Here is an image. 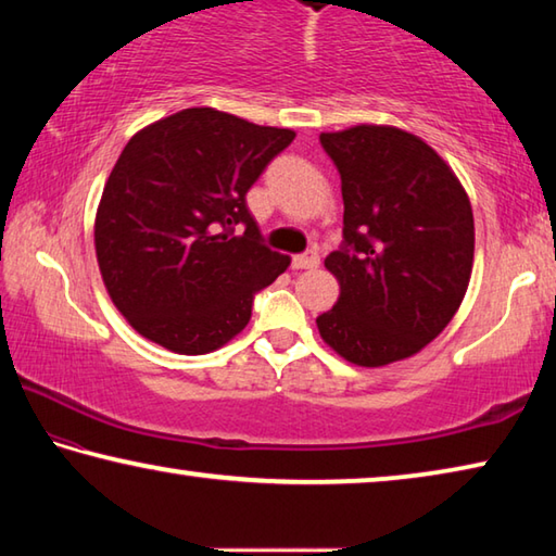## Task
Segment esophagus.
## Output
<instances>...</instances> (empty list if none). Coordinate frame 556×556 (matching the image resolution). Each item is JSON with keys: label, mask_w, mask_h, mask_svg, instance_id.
Wrapping results in <instances>:
<instances>
[{"label": "esophagus", "mask_w": 556, "mask_h": 556, "mask_svg": "<svg viewBox=\"0 0 556 556\" xmlns=\"http://www.w3.org/2000/svg\"><path fill=\"white\" fill-rule=\"evenodd\" d=\"M318 262H321L318 252L308 250V252H304V255H296L294 260H291V267H294V269H314V267H318Z\"/></svg>", "instance_id": "1"}]
</instances>
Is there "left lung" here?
I'll return each mask as SVG.
<instances>
[{
  "label": "left lung",
  "mask_w": 556,
  "mask_h": 556,
  "mask_svg": "<svg viewBox=\"0 0 556 556\" xmlns=\"http://www.w3.org/2000/svg\"><path fill=\"white\" fill-rule=\"evenodd\" d=\"M341 174V285L318 333L345 361L380 368L419 353L458 312L473 269V211L448 164L397 127L324 131Z\"/></svg>",
  "instance_id": "8db88e82"
}]
</instances>
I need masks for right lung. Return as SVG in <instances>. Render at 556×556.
Returning a JSON list of instances; mask_svg holds the SVG:
<instances>
[{"instance_id": "right-lung-1", "label": "right lung", "mask_w": 556, "mask_h": 556, "mask_svg": "<svg viewBox=\"0 0 556 556\" xmlns=\"http://www.w3.org/2000/svg\"><path fill=\"white\" fill-rule=\"evenodd\" d=\"M294 137L188 108L129 139L102 191L96 252L110 299L135 331L203 355L248 326L255 294L289 257L262 242L244 195Z\"/></svg>"}]
</instances>
